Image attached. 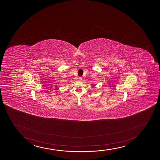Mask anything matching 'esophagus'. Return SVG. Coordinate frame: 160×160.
Here are the masks:
<instances>
[{
    "label": "esophagus",
    "mask_w": 160,
    "mask_h": 160,
    "mask_svg": "<svg viewBox=\"0 0 160 160\" xmlns=\"http://www.w3.org/2000/svg\"><path fill=\"white\" fill-rule=\"evenodd\" d=\"M78 79V81H82V77H79Z\"/></svg>",
    "instance_id": "34e87169"
}]
</instances>
